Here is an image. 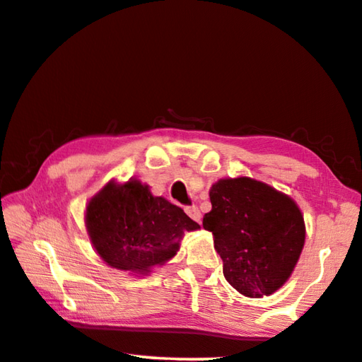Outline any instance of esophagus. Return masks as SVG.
Wrapping results in <instances>:
<instances>
[{"mask_svg": "<svg viewBox=\"0 0 362 362\" xmlns=\"http://www.w3.org/2000/svg\"><path fill=\"white\" fill-rule=\"evenodd\" d=\"M185 212L188 214V217H192L194 222H199V219H202V212H199L197 206H187Z\"/></svg>", "mask_w": 362, "mask_h": 362, "instance_id": "1", "label": "esophagus"}]
</instances>
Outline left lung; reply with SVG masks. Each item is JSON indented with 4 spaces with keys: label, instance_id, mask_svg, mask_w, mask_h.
Wrapping results in <instances>:
<instances>
[{
    "label": "left lung",
    "instance_id": "obj_1",
    "mask_svg": "<svg viewBox=\"0 0 362 362\" xmlns=\"http://www.w3.org/2000/svg\"><path fill=\"white\" fill-rule=\"evenodd\" d=\"M212 209L203 227L214 235L223 277L250 298L282 286L305 245V221L293 199L248 177L211 187Z\"/></svg>",
    "mask_w": 362,
    "mask_h": 362
}]
</instances>
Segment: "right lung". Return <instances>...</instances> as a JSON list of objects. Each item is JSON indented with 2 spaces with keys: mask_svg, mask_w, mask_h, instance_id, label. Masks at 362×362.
<instances>
[{
  "mask_svg": "<svg viewBox=\"0 0 362 362\" xmlns=\"http://www.w3.org/2000/svg\"><path fill=\"white\" fill-rule=\"evenodd\" d=\"M85 221L103 261L136 274L174 257L183 232L199 228L179 206L153 197L139 180L107 183L90 199Z\"/></svg>",
  "mask_w": 362,
  "mask_h": 362,
  "instance_id": "obj_1",
  "label": "right lung"
}]
</instances>
